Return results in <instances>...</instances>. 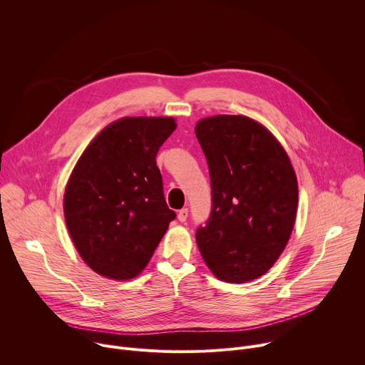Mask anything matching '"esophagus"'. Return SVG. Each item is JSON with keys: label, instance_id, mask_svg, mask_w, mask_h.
Returning <instances> with one entry per match:
<instances>
[{"label": "esophagus", "instance_id": "34e87169", "mask_svg": "<svg viewBox=\"0 0 365 365\" xmlns=\"http://www.w3.org/2000/svg\"><path fill=\"white\" fill-rule=\"evenodd\" d=\"M187 214H189V211L186 210V207H183V210H180V211L178 212V220H179L180 222H185V221L187 220Z\"/></svg>", "mask_w": 365, "mask_h": 365}]
</instances>
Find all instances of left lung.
<instances>
[{"mask_svg":"<svg viewBox=\"0 0 365 365\" xmlns=\"http://www.w3.org/2000/svg\"><path fill=\"white\" fill-rule=\"evenodd\" d=\"M210 166L212 212L196 242L212 274L247 283L266 274L286 248L299 189L280 141L245 115H214L195 125Z\"/></svg>","mask_w":365,"mask_h":365,"instance_id":"1","label":"left lung"}]
</instances>
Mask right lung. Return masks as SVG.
Masks as SVG:
<instances>
[{"label":"right lung","mask_w":365,"mask_h":365,"mask_svg":"<svg viewBox=\"0 0 365 365\" xmlns=\"http://www.w3.org/2000/svg\"><path fill=\"white\" fill-rule=\"evenodd\" d=\"M175 130L173 117H124L101 130L78 159L63 214L76 251L99 276H138L175 220L155 165Z\"/></svg>","instance_id":"add662e5"}]
</instances>
